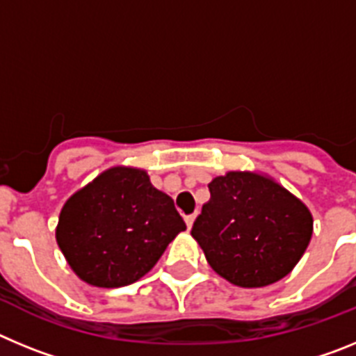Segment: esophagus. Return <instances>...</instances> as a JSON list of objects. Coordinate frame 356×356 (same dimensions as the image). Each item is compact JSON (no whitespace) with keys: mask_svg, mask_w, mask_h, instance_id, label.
Returning a JSON list of instances; mask_svg holds the SVG:
<instances>
[{"mask_svg":"<svg viewBox=\"0 0 356 356\" xmlns=\"http://www.w3.org/2000/svg\"><path fill=\"white\" fill-rule=\"evenodd\" d=\"M194 219H196V213H191V216H187V217H185V225H187V228H188V229L193 228V225H194Z\"/></svg>","mask_w":356,"mask_h":356,"instance_id":"esophagus-1","label":"esophagus"}]
</instances>
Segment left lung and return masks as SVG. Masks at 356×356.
<instances>
[{"instance_id":"8db88e82","label":"left lung","mask_w":356,"mask_h":356,"mask_svg":"<svg viewBox=\"0 0 356 356\" xmlns=\"http://www.w3.org/2000/svg\"><path fill=\"white\" fill-rule=\"evenodd\" d=\"M193 226L213 271L238 287H266L294 269L312 237V213L259 172L229 171L209 184Z\"/></svg>"}]
</instances>
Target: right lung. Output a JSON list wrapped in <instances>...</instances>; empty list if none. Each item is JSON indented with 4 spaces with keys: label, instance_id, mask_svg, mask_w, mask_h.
Returning <instances> with one entry per match:
<instances>
[{
    "label": "right lung",
    "instance_id": "obj_1",
    "mask_svg": "<svg viewBox=\"0 0 356 356\" xmlns=\"http://www.w3.org/2000/svg\"><path fill=\"white\" fill-rule=\"evenodd\" d=\"M185 228L175 201L146 171L118 165L65 201L56 242L83 282L114 289L149 273Z\"/></svg>",
    "mask_w": 356,
    "mask_h": 356
}]
</instances>
